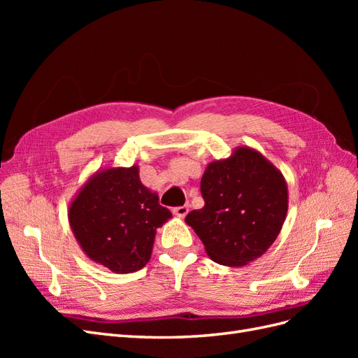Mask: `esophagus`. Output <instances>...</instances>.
I'll use <instances>...</instances> for the list:
<instances>
[{
  "instance_id": "1",
  "label": "esophagus",
  "mask_w": 358,
  "mask_h": 358,
  "mask_svg": "<svg viewBox=\"0 0 358 358\" xmlns=\"http://www.w3.org/2000/svg\"><path fill=\"white\" fill-rule=\"evenodd\" d=\"M188 210H189L188 206H178V208L173 209V213H175L176 216H179V218H185Z\"/></svg>"
}]
</instances>
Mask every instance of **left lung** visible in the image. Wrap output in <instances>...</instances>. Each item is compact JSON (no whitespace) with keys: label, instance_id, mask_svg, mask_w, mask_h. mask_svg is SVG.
Instances as JSON below:
<instances>
[{"label":"left lung","instance_id":"1","mask_svg":"<svg viewBox=\"0 0 358 358\" xmlns=\"http://www.w3.org/2000/svg\"><path fill=\"white\" fill-rule=\"evenodd\" d=\"M204 206L185 222L212 262L242 267L273 245L288 210V185L280 170L249 146L215 159L201 178Z\"/></svg>","mask_w":358,"mask_h":358}]
</instances>
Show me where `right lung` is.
Here are the masks:
<instances>
[{"instance_id":"add662e5","label":"right lung","mask_w":358,"mask_h":358,"mask_svg":"<svg viewBox=\"0 0 358 358\" xmlns=\"http://www.w3.org/2000/svg\"><path fill=\"white\" fill-rule=\"evenodd\" d=\"M171 218L146 188L138 166L104 167L91 175L69 206L71 231L85 255L113 273H133L152 255L157 229Z\"/></svg>"}]
</instances>
